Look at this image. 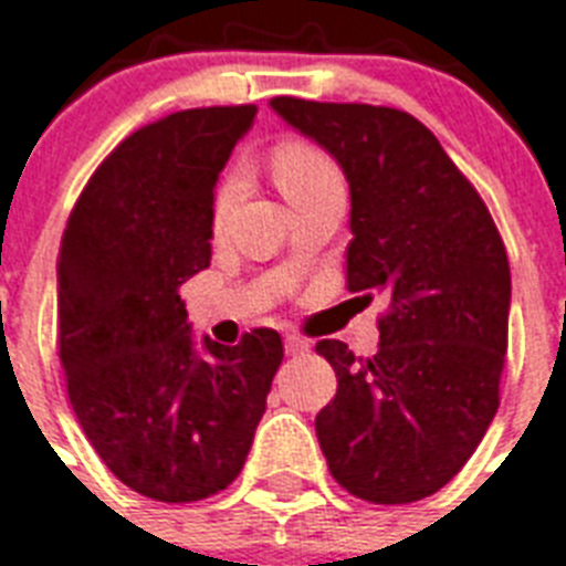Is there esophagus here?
I'll list each match as a JSON object with an SVG mask.
<instances>
[{
	"mask_svg": "<svg viewBox=\"0 0 566 566\" xmlns=\"http://www.w3.org/2000/svg\"><path fill=\"white\" fill-rule=\"evenodd\" d=\"M284 349H287V355H305L308 353V340L302 335H284Z\"/></svg>",
	"mask_w": 566,
	"mask_h": 566,
	"instance_id": "1",
	"label": "esophagus"
}]
</instances>
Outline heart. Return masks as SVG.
<instances>
[{
	"mask_svg": "<svg viewBox=\"0 0 566 566\" xmlns=\"http://www.w3.org/2000/svg\"><path fill=\"white\" fill-rule=\"evenodd\" d=\"M270 164H273L275 185L282 188V193L291 199V196L302 193L305 188H311L314 181L326 179V176H335V164L328 161L326 153H319L317 146L302 140V137H284L273 146L270 153ZM231 193V179L220 188L217 196V211L226 208Z\"/></svg>",
	"mask_w": 566,
	"mask_h": 566,
	"instance_id": "obj_1",
	"label": "heart"
}]
</instances>
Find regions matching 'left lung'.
<instances>
[{"instance_id":"1","label":"left lung","mask_w":566,"mask_h":566,"mask_svg":"<svg viewBox=\"0 0 566 566\" xmlns=\"http://www.w3.org/2000/svg\"><path fill=\"white\" fill-rule=\"evenodd\" d=\"M270 105L344 167L346 287L387 300L373 358H355L344 340L317 344L337 373L335 399L314 422L319 449L358 500H426L458 475L500 408L511 305L500 229L411 114L296 96Z\"/></svg>"}]
</instances>
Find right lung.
<instances>
[{
    "label": "right lung",
    "instance_id": "right-lung-1",
    "mask_svg": "<svg viewBox=\"0 0 566 566\" xmlns=\"http://www.w3.org/2000/svg\"><path fill=\"white\" fill-rule=\"evenodd\" d=\"M255 105L176 111L128 135L66 220L57 353L96 455L155 502L226 491L284 358L275 328L196 349L179 287L211 264L213 185Z\"/></svg>",
    "mask_w": 566,
    "mask_h": 566
}]
</instances>
